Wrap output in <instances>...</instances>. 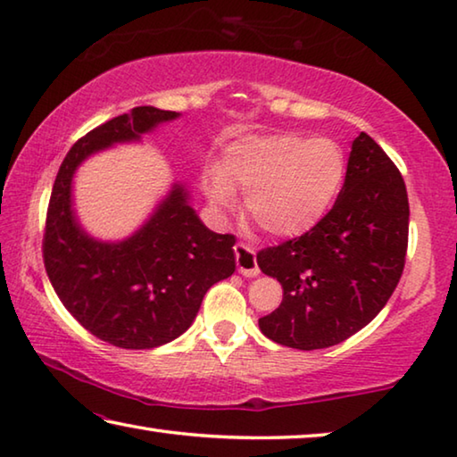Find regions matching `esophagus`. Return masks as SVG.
Here are the masks:
<instances>
[{"instance_id":"34e87169","label":"esophagus","mask_w":457,"mask_h":457,"mask_svg":"<svg viewBox=\"0 0 457 457\" xmlns=\"http://www.w3.org/2000/svg\"><path fill=\"white\" fill-rule=\"evenodd\" d=\"M234 252H236V264H237L239 274H244L247 278L260 274V268H258V262H256V252H253L252 245L236 244Z\"/></svg>"}]
</instances>
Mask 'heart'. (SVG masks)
<instances>
[{
  "label": "heart",
  "mask_w": 457,
  "mask_h": 457,
  "mask_svg": "<svg viewBox=\"0 0 457 457\" xmlns=\"http://www.w3.org/2000/svg\"><path fill=\"white\" fill-rule=\"evenodd\" d=\"M346 165L343 145L330 137H250L231 146L220 171L205 173L204 187L220 210L236 205V191L245 193L247 218L268 236L292 237L330 210Z\"/></svg>",
  "instance_id": "1"
}]
</instances>
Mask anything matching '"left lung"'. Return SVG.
<instances>
[{
  "instance_id": "left-lung-1",
  "label": "left lung",
  "mask_w": 457,
  "mask_h": 457,
  "mask_svg": "<svg viewBox=\"0 0 457 457\" xmlns=\"http://www.w3.org/2000/svg\"><path fill=\"white\" fill-rule=\"evenodd\" d=\"M409 199L395 163L367 133L353 141L332 210L300 237L264 247L258 266L284 298L260 328L274 343L314 351L338 345L381 312L405 268Z\"/></svg>"
}]
</instances>
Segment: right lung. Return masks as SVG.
I'll list each match as a JSON object with an SVG mask.
<instances>
[{
    "label": "right lung",
    "mask_w": 457,
    "mask_h": 457,
    "mask_svg": "<svg viewBox=\"0 0 457 457\" xmlns=\"http://www.w3.org/2000/svg\"><path fill=\"white\" fill-rule=\"evenodd\" d=\"M179 114L137 106L72 145L54 181L42 239L44 266L62 304L92 335L119 349L143 351L191 327L205 292L234 274L236 236L207 229L175 185L133 237H88L71 207L72 175L88 154L133 141Z\"/></svg>",
    "instance_id": "1"
}]
</instances>
